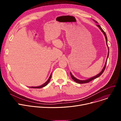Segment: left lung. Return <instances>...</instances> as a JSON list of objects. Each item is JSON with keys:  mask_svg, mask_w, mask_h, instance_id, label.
Segmentation results:
<instances>
[{"mask_svg": "<svg viewBox=\"0 0 121 121\" xmlns=\"http://www.w3.org/2000/svg\"><path fill=\"white\" fill-rule=\"evenodd\" d=\"M97 26L99 28V29L101 30V31H102L103 32V33L104 34V36H105V39H106V44H107V36H106V34H105V32L103 30L102 28H101V27L99 26V25H97ZM108 55H109V48H108V55H107V58H108ZM106 63H107V60H106V63H105V66H104V69H103V70L101 71V72L99 74H98V75H96V76H95V77H93V78H89V79H87V80H80L78 79H77L76 78H75L73 77V76L72 75V74L70 73L71 78H72L75 82H77V83H78L83 84V83H88V82H89L90 81H92V80H93V79H95V78H96L99 77L100 75L102 74V73H103V72H104V69H105L106 65Z\"/></svg>", "mask_w": 121, "mask_h": 121, "instance_id": "1", "label": "left lung"}]
</instances>
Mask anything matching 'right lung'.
<instances>
[{
  "mask_svg": "<svg viewBox=\"0 0 121 121\" xmlns=\"http://www.w3.org/2000/svg\"><path fill=\"white\" fill-rule=\"evenodd\" d=\"M51 77H52V74H50V77H49L48 79V81L47 82H46L45 83H44L43 84V85H41L40 86H38V87H30V88H43V87L44 86H46L48 83V82H49V81L50 80V78H51Z\"/></svg>",
  "mask_w": 121,
  "mask_h": 121,
  "instance_id": "obj_1",
  "label": "right lung"
}]
</instances>
